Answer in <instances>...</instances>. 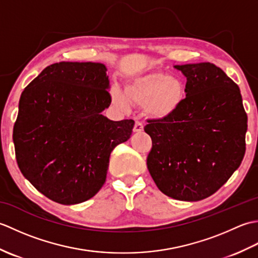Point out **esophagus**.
Here are the masks:
<instances>
[{
    "instance_id": "1",
    "label": "esophagus",
    "mask_w": 258,
    "mask_h": 258,
    "mask_svg": "<svg viewBox=\"0 0 258 258\" xmlns=\"http://www.w3.org/2000/svg\"><path fill=\"white\" fill-rule=\"evenodd\" d=\"M144 130V126H143V124H142L140 120H136L135 122V124H134V127H133V131L135 133H140V132H142V131Z\"/></svg>"
}]
</instances>
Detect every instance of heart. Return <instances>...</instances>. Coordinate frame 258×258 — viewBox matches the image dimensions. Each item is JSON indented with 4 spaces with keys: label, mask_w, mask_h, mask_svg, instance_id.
<instances>
[{
    "label": "heart",
    "mask_w": 258,
    "mask_h": 258,
    "mask_svg": "<svg viewBox=\"0 0 258 258\" xmlns=\"http://www.w3.org/2000/svg\"><path fill=\"white\" fill-rule=\"evenodd\" d=\"M113 101L119 107L128 108L130 104L143 106L147 116L166 119L182 106L185 86L182 80L163 70L144 72L130 81L125 95L119 90L113 91Z\"/></svg>",
    "instance_id": "obj_1"
}]
</instances>
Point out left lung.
<instances>
[{"mask_svg":"<svg viewBox=\"0 0 258 258\" xmlns=\"http://www.w3.org/2000/svg\"><path fill=\"white\" fill-rule=\"evenodd\" d=\"M174 68L187 80L186 97L173 116L147 120V168L162 193L195 202L213 195L239 167L247 115L239 87L215 64Z\"/></svg>","mask_w":258,"mask_h":258,"instance_id":"left-lung-1","label":"left lung"}]
</instances>
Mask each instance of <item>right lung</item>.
<instances>
[{
    "label": "right lung",
    "mask_w": 258,
    "mask_h": 258,
    "mask_svg": "<svg viewBox=\"0 0 258 258\" xmlns=\"http://www.w3.org/2000/svg\"><path fill=\"white\" fill-rule=\"evenodd\" d=\"M106 67L48 65L22 92L13 127L21 173L47 199L73 205L105 183L109 155L132 134L133 119L111 120Z\"/></svg>",
    "instance_id": "right-lung-1"
}]
</instances>
